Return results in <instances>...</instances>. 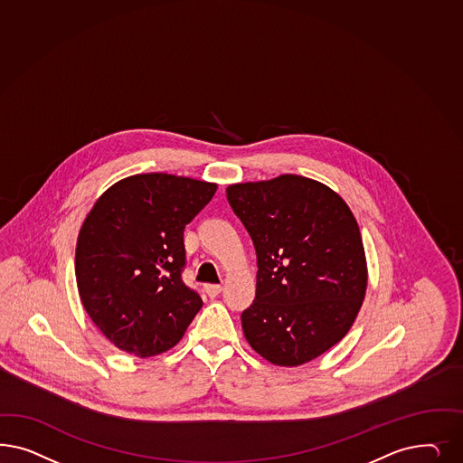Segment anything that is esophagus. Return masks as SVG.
I'll return each mask as SVG.
<instances>
[{"mask_svg": "<svg viewBox=\"0 0 463 463\" xmlns=\"http://www.w3.org/2000/svg\"><path fill=\"white\" fill-rule=\"evenodd\" d=\"M222 286L220 284H206L204 286V291H206V295H208L209 298H214V297H218L220 293H222Z\"/></svg>", "mask_w": 463, "mask_h": 463, "instance_id": "obj_1", "label": "esophagus"}]
</instances>
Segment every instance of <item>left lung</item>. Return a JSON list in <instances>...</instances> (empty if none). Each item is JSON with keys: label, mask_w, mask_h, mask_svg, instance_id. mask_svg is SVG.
<instances>
[{"label": "left lung", "mask_w": 463, "mask_h": 463, "mask_svg": "<svg viewBox=\"0 0 463 463\" xmlns=\"http://www.w3.org/2000/svg\"><path fill=\"white\" fill-rule=\"evenodd\" d=\"M228 203L254 241L257 286L241 312L245 339L279 366L339 343L366 293L358 223L327 185L299 175L228 185Z\"/></svg>", "instance_id": "8db88e82"}]
</instances>
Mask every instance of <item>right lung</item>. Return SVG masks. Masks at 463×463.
I'll return each instance as SVG.
<instances>
[{"mask_svg": "<svg viewBox=\"0 0 463 463\" xmlns=\"http://www.w3.org/2000/svg\"><path fill=\"white\" fill-rule=\"evenodd\" d=\"M218 185L168 174L119 180L99 197L76 243L81 303L105 337L139 358L179 343L203 307L182 281L184 230Z\"/></svg>", "mask_w": 463, "mask_h": 463, "instance_id": "add662e5", "label": "right lung"}]
</instances>
